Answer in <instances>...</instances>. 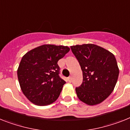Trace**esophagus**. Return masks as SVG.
<instances>
[{
  "mask_svg": "<svg viewBox=\"0 0 130 130\" xmlns=\"http://www.w3.org/2000/svg\"><path fill=\"white\" fill-rule=\"evenodd\" d=\"M67 79H68V82H72V77H68Z\"/></svg>",
  "mask_w": 130,
  "mask_h": 130,
  "instance_id": "1",
  "label": "esophagus"
}]
</instances>
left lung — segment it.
I'll use <instances>...</instances> for the list:
<instances>
[{
  "label": "left lung",
  "mask_w": 130,
  "mask_h": 130,
  "mask_svg": "<svg viewBox=\"0 0 130 130\" xmlns=\"http://www.w3.org/2000/svg\"><path fill=\"white\" fill-rule=\"evenodd\" d=\"M83 74V82L76 88L77 96L86 104H98L110 96L119 76L113 54L92 44L70 46Z\"/></svg>",
  "instance_id": "left-lung-1"
}]
</instances>
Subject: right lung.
<instances>
[{
	"label": "right lung",
	"mask_w": 130,
	"mask_h": 130,
	"mask_svg": "<svg viewBox=\"0 0 130 130\" xmlns=\"http://www.w3.org/2000/svg\"><path fill=\"white\" fill-rule=\"evenodd\" d=\"M69 51L68 46L44 44L22 58L17 75L23 94L31 102L46 106L58 99L66 83L59 76L58 61Z\"/></svg>",
	"instance_id": "add662e5"
}]
</instances>
